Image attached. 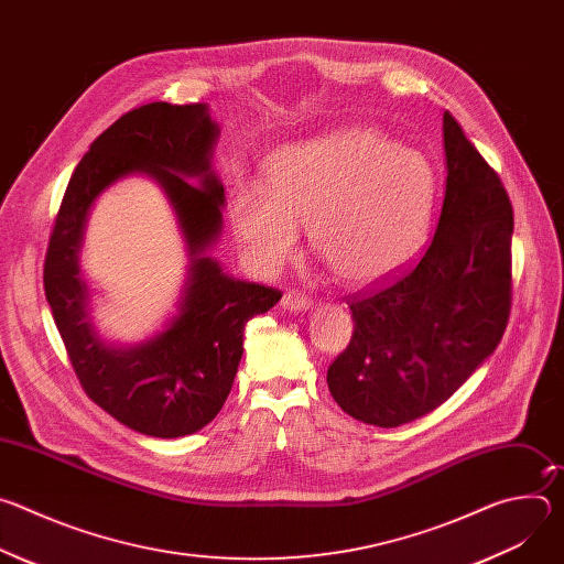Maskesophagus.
<instances>
[{
	"label": "esophagus",
	"instance_id": "esophagus-1",
	"mask_svg": "<svg viewBox=\"0 0 564 564\" xmlns=\"http://www.w3.org/2000/svg\"><path fill=\"white\" fill-rule=\"evenodd\" d=\"M281 305L290 312H305L312 307V299L303 292H288V294H283Z\"/></svg>",
	"mask_w": 564,
	"mask_h": 564
}]
</instances>
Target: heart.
<instances>
[{
    "label": "heart",
    "instance_id": "b5f03b06",
    "mask_svg": "<svg viewBox=\"0 0 564 564\" xmlns=\"http://www.w3.org/2000/svg\"><path fill=\"white\" fill-rule=\"evenodd\" d=\"M435 203L429 160L370 129L281 149L265 187L238 183L229 216L254 261L279 270L307 225L314 254L348 285L383 281L424 246Z\"/></svg>",
    "mask_w": 564,
    "mask_h": 564
}]
</instances>
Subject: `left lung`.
Listing matches in <instances>:
<instances>
[{
    "instance_id": "obj_1",
    "label": "left lung",
    "mask_w": 564,
    "mask_h": 564,
    "mask_svg": "<svg viewBox=\"0 0 564 564\" xmlns=\"http://www.w3.org/2000/svg\"><path fill=\"white\" fill-rule=\"evenodd\" d=\"M446 194L429 250L348 301L355 333L328 368L350 417L394 429L442 406L498 348L511 312L513 207L500 176L444 113Z\"/></svg>"
}]
</instances>
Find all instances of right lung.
Segmentation results:
<instances>
[{"mask_svg": "<svg viewBox=\"0 0 564 564\" xmlns=\"http://www.w3.org/2000/svg\"><path fill=\"white\" fill-rule=\"evenodd\" d=\"M218 133L205 105L151 102L124 113L79 160L48 240L44 292L79 383L102 411L149 437L192 435L218 415L243 357L246 324L281 299L274 288L225 274L205 254L223 227L225 189L212 170ZM131 173L166 189L193 263L169 328L140 345L116 347L90 324L76 254L93 200Z\"/></svg>", "mask_w": 564, "mask_h": 564, "instance_id": "obj_1", "label": "right lung"}]
</instances>
